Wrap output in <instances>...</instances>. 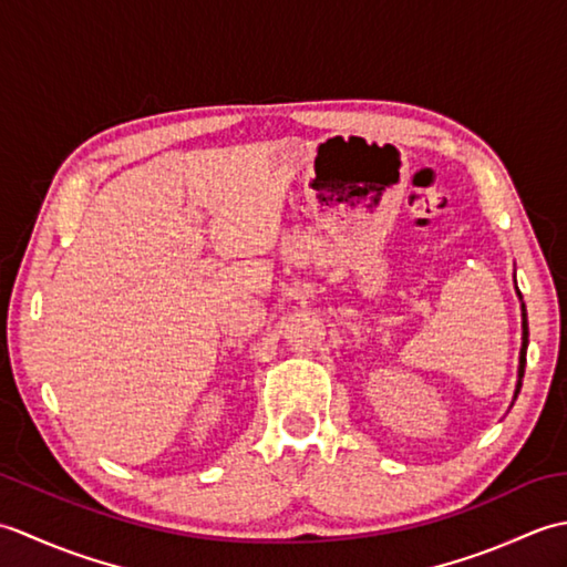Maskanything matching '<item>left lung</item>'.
I'll return each mask as SVG.
<instances>
[{"label":"left lung","instance_id":"8db88e82","mask_svg":"<svg viewBox=\"0 0 567 567\" xmlns=\"http://www.w3.org/2000/svg\"><path fill=\"white\" fill-rule=\"evenodd\" d=\"M516 295H519V299H522V292L516 290ZM526 348H528V321H526V305H524V299H522V351H519V380H516V392H514V396L519 394V390H522V378H524V368H526Z\"/></svg>","mask_w":567,"mask_h":567}]
</instances>
